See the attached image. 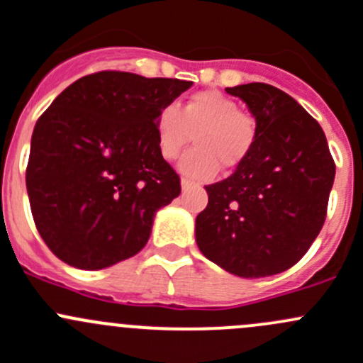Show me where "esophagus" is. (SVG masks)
Wrapping results in <instances>:
<instances>
[{"label":"esophagus","mask_w":363,"mask_h":363,"mask_svg":"<svg viewBox=\"0 0 363 363\" xmlns=\"http://www.w3.org/2000/svg\"><path fill=\"white\" fill-rule=\"evenodd\" d=\"M181 186H182V189H184V191H186V189H189V188H191V186H193V182L189 181V179H182V181H181Z\"/></svg>","instance_id":"34e87169"}]
</instances>
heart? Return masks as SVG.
Returning <instances> with one entry per match:
<instances>
[{
  "mask_svg": "<svg viewBox=\"0 0 363 363\" xmlns=\"http://www.w3.org/2000/svg\"><path fill=\"white\" fill-rule=\"evenodd\" d=\"M158 149L164 160H175L195 137L199 147L186 152L179 170L195 181H207L223 170L239 167L250 156L258 137V123L239 111L233 98L219 91L191 94L179 111L168 104L156 116Z\"/></svg>",
  "mask_w": 363,
  "mask_h": 363,
  "instance_id": "heart-1",
  "label": "heart"
}]
</instances>
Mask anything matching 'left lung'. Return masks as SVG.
Segmentation results:
<instances>
[{
	"label": "left lung",
	"mask_w": 363,
	"mask_h": 363,
	"mask_svg": "<svg viewBox=\"0 0 363 363\" xmlns=\"http://www.w3.org/2000/svg\"><path fill=\"white\" fill-rule=\"evenodd\" d=\"M226 93L246 101L258 137L230 177L205 186L196 244L226 272L274 276L294 267L320 233L335 163L318 121L290 94L263 82Z\"/></svg>",
	"instance_id": "1"
}]
</instances>
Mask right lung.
Segmentation results:
<instances>
[{
	"label": "right lung",
	"instance_id": "obj_1",
	"mask_svg": "<svg viewBox=\"0 0 363 363\" xmlns=\"http://www.w3.org/2000/svg\"><path fill=\"white\" fill-rule=\"evenodd\" d=\"M191 84L91 73L40 116L26 186L36 230L57 258L100 270L147 244L156 211L181 193L158 149L156 116Z\"/></svg>",
	"mask_w": 363,
	"mask_h": 363
}]
</instances>
